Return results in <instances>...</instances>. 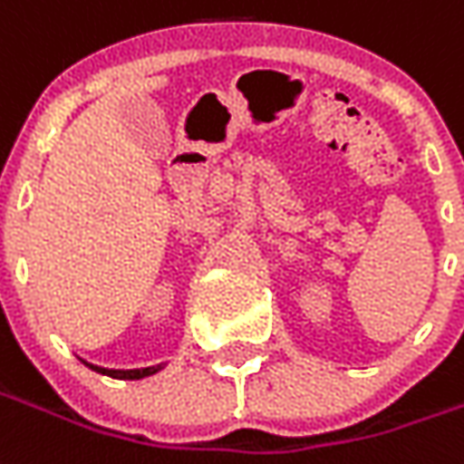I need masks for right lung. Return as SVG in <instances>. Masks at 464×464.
Segmentation results:
<instances>
[{
  "label": "right lung",
  "instance_id": "right-lung-1",
  "mask_svg": "<svg viewBox=\"0 0 464 464\" xmlns=\"http://www.w3.org/2000/svg\"><path fill=\"white\" fill-rule=\"evenodd\" d=\"M90 369H95L100 374H108L112 379H142V377H150L155 374L160 367H145V369H102L95 367V364H87Z\"/></svg>",
  "mask_w": 464,
  "mask_h": 464
}]
</instances>
